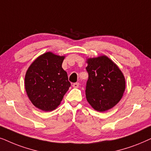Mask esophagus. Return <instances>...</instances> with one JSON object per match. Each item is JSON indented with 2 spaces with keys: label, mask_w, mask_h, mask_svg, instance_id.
Instances as JSON below:
<instances>
[{
  "label": "esophagus",
  "mask_w": 151,
  "mask_h": 151,
  "mask_svg": "<svg viewBox=\"0 0 151 151\" xmlns=\"http://www.w3.org/2000/svg\"><path fill=\"white\" fill-rule=\"evenodd\" d=\"M79 86V83H74L72 84V87L74 88H77Z\"/></svg>",
  "instance_id": "34e87169"
}]
</instances>
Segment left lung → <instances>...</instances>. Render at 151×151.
I'll return each mask as SVG.
<instances>
[{
	"label": "left lung",
	"instance_id": "obj_1",
	"mask_svg": "<svg viewBox=\"0 0 151 151\" xmlns=\"http://www.w3.org/2000/svg\"><path fill=\"white\" fill-rule=\"evenodd\" d=\"M86 99L96 111L104 112L119 103L126 88V81L119 68L107 56L88 58Z\"/></svg>",
	"mask_w": 151,
	"mask_h": 151
}]
</instances>
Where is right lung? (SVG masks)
I'll use <instances>...</instances> for the list:
<instances>
[{"label": "right lung", "instance_id": "add662e5", "mask_svg": "<svg viewBox=\"0 0 151 151\" xmlns=\"http://www.w3.org/2000/svg\"><path fill=\"white\" fill-rule=\"evenodd\" d=\"M65 56L47 52L38 57L26 72L25 88L30 101L45 112L55 110L70 87L62 68Z\"/></svg>", "mask_w": 151, "mask_h": 151}]
</instances>
